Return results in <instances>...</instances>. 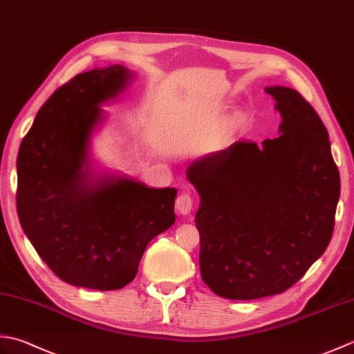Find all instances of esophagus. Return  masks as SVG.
<instances>
[{
  "instance_id": "1",
  "label": "esophagus",
  "mask_w": 354,
  "mask_h": 354,
  "mask_svg": "<svg viewBox=\"0 0 354 354\" xmlns=\"http://www.w3.org/2000/svg\"><path fill=\"white\" fill-rule=\"evenodd\" d=\"M176 209L178 213L181 214H190V212L193 209V198L190 196L189 192H183L176 198Z\"/></svg>"
}]
</instances>
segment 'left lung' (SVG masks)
<instances>
[{
  "instance_id": "8db88e82",
  "label": "left lung",
  "mask_w": 354,
  "mask_h": 354,
  "mask_svg": "<svg viewBox=\"0 0 354 354\" xmlns=\"http://www.w3.org/2000/svg\"><path fill=\"white\" fill-rule=\"evenodd\" d=\"M280 137L239 140L187 169L198 190L202 280L216 295L255 299L288 290L330 243L341 194L328 132L292 88L268 86Z\"/></svg>"
}]
</instances>
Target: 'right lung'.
Wrapping results in <instances>:
<instances>
[{"mask_svg":"<svg viewBox=\"0 0 354 354\" xmlns=\"http://www.w3.org/2000/svg\"><path fill=\"white\" fill-rule=\"evenodd\" d=\"M131 77L123 65L77 74L37 111L18 152L21 227L53 272L80 288H124L150 240L176 219V189L88 170L100 104L123 93Z\"/></svg>","mask_w":354,"mask_h":354,"instance_id":"right-lung-1","label":"right lung"}]
</instances>
